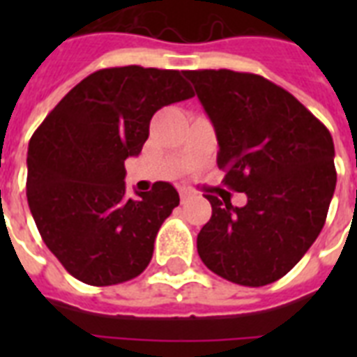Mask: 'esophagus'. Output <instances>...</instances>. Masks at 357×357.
Returning a JSON list of instances; mask_svg holds the SVG:
<instances>
[{"label": "esophagus", "instance_id": "1", "mask_svg": "<svg viewBox=\"0 0 357 357\" xmlns=\"http://www.w3.org/2000/svg\"><path fill=\"white\" fill-rule=\"evenodd\" d=\"M179 198H181V204H185V202H189L192 198V195H190V190L179 189Z\"/></svg>", "mask_w": 357, "mask_h": 357}]
</instances>
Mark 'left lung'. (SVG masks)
Wrapping results in <instances>:
<instances>
[{
	"mask_svg": "<svg viewBox=\"0 0 357 357\" xmlns=\"http://www.w3.org/2000/svg\"><path fill=\"white\" fill-rule=\"evenodd\" d=\"M215 126L224 183L248 202L207 195L213 215L196 246L204 265L228 282L263 287L283 278L326 222L337 172L321 120L263 75L187 70Z\"/></svg>",
	"mask_w": 357,
	"mask_h": 357,
	"instance_id": "8db88e82",
	"label": "left lung"
}]
</instances>
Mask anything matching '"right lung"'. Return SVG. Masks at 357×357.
<instances>
[{
  "mask_svg": "<svg viewBox=\"0 0 357 357\" xmlns=\"http://www.w3.org/2000/svg\"><path fill=\"white\" fill-rule=\"evenodd\" d=\"M192 96L178 70L103 68L77 83L33 133L25 183L31 215L50 252L79 282H129L151 261L179 195L157 181L128 198L123 161L139 155L159 109Z\"/></svg>",
  "mask_w": 357,
  "mask_h": 357,
  "instance_id": "obj_1",
  "label": "right lung"
}]
</instances>
